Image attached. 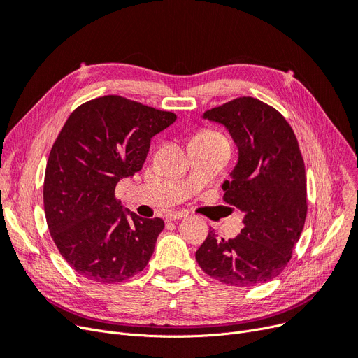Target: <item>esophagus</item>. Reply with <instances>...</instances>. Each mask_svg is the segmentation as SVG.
<instances>
[{"label": "esophagus", "instance_id": "34e87169", "mask_svg": "<svg viewBox=\"0 0 358 358\" xmlns=\"http://www.w3.org/2000/svg\"><path fill=\"white\" fill-rule=\"evenodd\" d=\"M186 215H188V213H185V211H169V213L166 214V220H167V221H175V220L185 218Z\"/></svg>", "mask_w": 358, "mask_h": 358}]
</instances>
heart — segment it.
Here are the masks:
<instances>
[{
  "mask_svg": "<svg viewBox=\"0 0 358 358\" xmlns=\"http://www.w3.org/2000/svg\"><path fill=\"white\" fill-rule=\"evenodd\" d=\"M195 138H223V137H221V135H220L218 132H215V131L203 129V131H199V132L195 135Z\"/></svg>",
  "mask_w": 358,
  "mask_h": 358,
  "instance_id": "heart-1",
  "label": "heart"
}]
</instances>
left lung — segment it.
I'll return each mask as SVG.
<instances>
[{
    "instance_id": "left-lung-1",
    "label": "left lung",
    "mask_w": 358,
    "mask_h": 358,
    "mask_svg": "<svg viewBox=\"0 0 358 358\" xmlns=\"http://www.w3.org/2000/svg\"><path fill=\"white\" fill-rule=\"evenodd\" d=\"M224 125L239 159L224 180L223 199L245 217L241 234L218 239L211 230L195 253L210 277L236 287L264 284L292 259L308 214L306 172L285 117L253 97H237L203 112Z\"/></svg>"
}]
</instances>
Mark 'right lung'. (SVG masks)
Returning a JSON list of instances; mask_svg holds the SVG:
<instances>
[{"mask_svg": "<svg viewBox=\"0 0 358 358\" xmlns=\"http://www.w3.org/2000/svg\"><path fill=\"white\" fill-rule=\"evenodd\" d=\"M175 121L121 96L90 100L66 119L48 159L43 206L50 236L80 275L112 284L147 266L164 221L124 210L115 188L140 172L151 138Z\"/></svg>", "mask_w": 358, "mask_h": 358, "instance_id": "1", "label": "right lung"}]
</instances>
